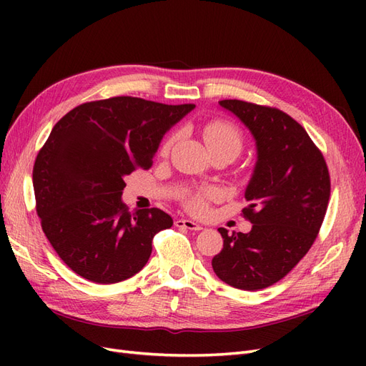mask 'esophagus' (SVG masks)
<instances>
[{"mask_svg": "<svg viewBox=\"0 0 366 366\" xmlns=\"http://www.w3.org/2000/svg\"><path fill=\"white\" fill-rule=\"evenodd\" d=\"M175 226L177 227H182V229H189V230H202V224L195 223L192 219H177L175 221Z\"/></svg>", "mask_w": 366, "mask_h": 366, "instance_id": "obj_1", "label": "esophagus"}]
</instances>
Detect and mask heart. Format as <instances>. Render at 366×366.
Instances as JSON below:
<instances>
[{
	"instance_id": "1",
	"label": "heart",
	"mask_w": 366,
	"mask_h": 366,
	"mask_svg": "<svg viewBox=\"0 0 366 366\" xmlns=\"http://www.w3.org/2000/svg\"><path fill=\"white\" fill-rule=\"evenodd\" d=\"M203 139L206 142L207 148L210 152L218 149H230L235 154H238L244 143V137H242L241 129L232 124L229 120H210L203 128ZM177 140V134H169L160 143L159 154L162 157H166L171 152L174 143ZM218 197V191L212 189V187H206V189L194 191L186 194L183 197V206L192 214H203L206 212L207 204L210 200H215Z\"/></svg>"
}]
</instances>
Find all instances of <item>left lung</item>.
I'll use <instances>...</instances> for the list:
<instances>
[{
  "label": "left lung",
  "mask_w": 366,
  "mask_h": 366,
  "mask_svg": "<svg viewBox=\"0 0 366 366\" xmlns=\"http://www.w3.org/2000/svg\"><path fill=\"white\" fill-rule=\"evenodd\" d=\"M219 105L252 131L258 162L242 209L252 230L219 227L223 249L212 267L223 282L254 292L282 280L313 246L328 207L330 172L302 125L281 109L238 99Z\"/></svg>",
  "instance_id": "left-lung-1"
}]
</instances>
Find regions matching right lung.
<instances>
[{
	"label": "right lung",
	"instance_id": "add662e5",
	"mask_svg": "<svg viewBox=\"0 0 366 366\" xmlns=\"http://www.w3.org/2000/svg\"><path fill=\"white\" fill-rule=\"evenodd\" d=\"M194 107L117 96L77 105L53 127L33 189L44 234L74 273L114 284L145 267L154 235L172 218L157 207L129 212L125 177L151 168L164 132Z\"/></svg>",
	"mask_w": 366,
	"mask_h": 366
}]
</instances>
